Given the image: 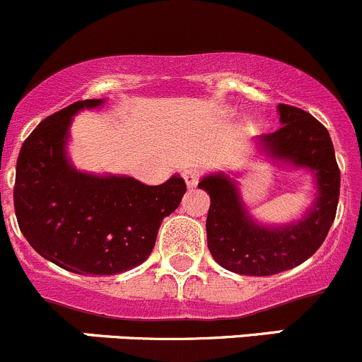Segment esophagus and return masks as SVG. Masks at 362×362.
Masks as SVG:
<instances>
[{"label": "esophagus", "mask_w": 362, "mask_h": 362, "mask_svg": "<svg viewBox=\"0 0 362 362\" xmlns=\"http://www.w3.org/2000/svg\"><path fill=\"white\" fill-rule=\"evenodd\" d=\"M199 177H200V173L197 169L182 170V180H185L186 185H188V188H193V186H197V182H199Z\"/></svg>", "instance_id": "obj_1"}]
</instances>
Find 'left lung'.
<instances>
[{"label": "left lung", "instance_id": "1", "mask_svg": "<svg viewBox=\"0 0 362 362\" xmlns=\"http://www.w3.org/2000/svg\"><path fill=\"white\" fill-rule=\"evenodd\" d=\"M281 129L259 136L258 144L272 160L303 167L315 176L314 206L298 221L268 226L255 221L225 173L204 176L199 186L211 197L206 230L212 258L240 275H274L298 267L322 245L337 216L340 169L327 129L300 107L279 104Z\"/></svg>", "mask_w": 362, "mask_h": 362}]
</instances>
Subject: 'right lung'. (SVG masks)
Segmentation results:
<instances>
[{
  "mask_svg": "<svg viewBox=\"0 0 362 362\" xmlns=\"http://www.w3.org/2000/svg\"><path fill=\"white\" fill-rule=\"evenodd\" d=\"M103 104L78 100L45 118L22 144L15 170L13 206L22 235L45 259L80 275H117L146 262L163 218L186 193L177 174L148 186L71 165L66 143L73 117Z\"/></svg>",
  "mask_w": 362,
  "mask_h": 362,
  "instance_id": "add662e5",
  "label": "right lung"
}]
</instances>
